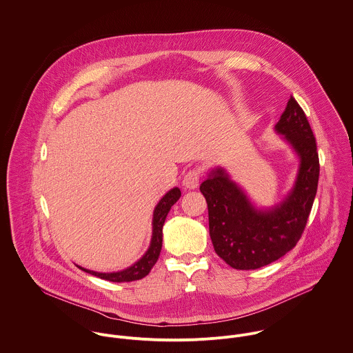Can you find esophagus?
I'll return each mask as SVG.
<instances>
[{
	"instance_id": "obj_1",
	"label": "esophagus",
	"mask_w": 353,
	"mask_h": 353,
	"mask_svg": "<svg viewBox=\"0 0 353 353\" xmlns=\"http://www.w3.org/2000/svg\"><path fill=\"white\" fill-rule=\"evenodd\" d=\"M200 178H201V170L200 168H193V170H189L185 174L182 183L188 189H196L199 186Z\"/></svg>"
}]
</instances>
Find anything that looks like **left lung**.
I'll use <instances>...</instances> for the list:
<instances>
[{"instance_id": "8db88e82", "label": "left lung", "mask_w": 353, "mask_h": 353, "mask_svg": "<svg viewBox=\"0 0 353 353\" xmlns=\"http://www.w3.org/2000/svg\"><path fill=\"white\" fill-rule=\"evenodd\" d=\"M275 130L300 157L297 181L283 203L256 210L222 168L200 185L207 200L214 249L235 270L264 267L292 250L304 233L318 190L316 139L303 108L290 96Z\"/></svg>"}]
</instances>
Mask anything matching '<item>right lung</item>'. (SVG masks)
Here are the masks:
<instances>
[{
	"label": "right lung",
	"instance_id": "add662e5",
	"mask_svg": "<svg viewBox=\"0 0 353 353\" xmlns=\"http://www.w3.org/2000/svg\"><path fill=\"white\" fill-rule=\"evenodd\" d=\"M181 197V190L178 188L171 189L156 205L154 212H153V234H152V241H150V246L148 249V252L143 254V257L141 260H138L134 265L119 271V272H96V271H90L86 268L79 267L81 270H83L85 272H89L92 275H96L101 279H107L111 282H131V281H138L142 279L143 276H146L152 267L156 264L160 250H161V243H163V225L165 222L167 214L170 212L171 207L179 200Z\"/></svg>",
	"mask_w": 353,
	"mask_h": 353
}]
</instances>
